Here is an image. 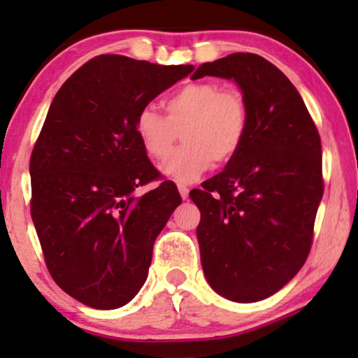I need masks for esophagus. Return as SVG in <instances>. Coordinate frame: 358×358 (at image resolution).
Segmentation results:
<instances>
[{
    "mask_svg": "<svg viewBox=\"0 0 358 358\" xmlns=\"http://www.w3.org/2000/svg\"><path fill=\"white\" fill-rule=\"evenodd\" d=\"M178 192H180V195H182V199H183V200H187V199H188V192H190V190H188L187 185L180 183V185H178Z\"/></svg>",
    "mask_w": 358,
    "mask_h": 358,
    "instance_id": "1",
    "label": "esophagus"
}]
</instances>
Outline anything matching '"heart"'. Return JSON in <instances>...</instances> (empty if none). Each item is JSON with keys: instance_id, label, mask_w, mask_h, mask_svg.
Returning <instances> with one entry per match:
<instances>
[{"instance_id": "1", "label": "heart", "mask_w": 358, "mask_h": 358, "mask_svg": "<svg viewBox=\"0 0 358 358\" xmlns=\"http://www.w3.org/2000/svg\"><path fill=\"white\" fill-rule=\"evenodd\" d=\"M165 109L166 116L155 106L139 109L134 131L155 159H165L182 134L185 145L162 168L175 182H193L213 162L232 159L244 145L249 110L237 89H224L217 82H192L168 97Z\"/></svg>"}]
</instances>
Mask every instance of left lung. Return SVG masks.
<instances>
[{
	"label": "left lung",
	"instance_id": "left-lung-1",
	"mask_svg": "<svg viewBox=\"0 0 358 358\" xmlns=\"http://www.w3.org/2000/svg\"><path fill=\"white\" fill-rule=\"evenodd\" d=\"M234 80L249 110L239 153L190 192L208 285L236 303L269 298L305 264L323 196L322 141L289 79L256 53L205 62L192 79Z\"/></svg>",
	"mask_w": 358,
	"mask_h": 358
}]
</instances>
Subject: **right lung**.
Wrapping results in <instances>:
<instances>
[{
	"label": "right lung",
	"mask_w": 358,
	"mask_h": 358,
	"mask_svg": "<svg viewBox=\"0 0 358 358\" xmlns=\"http://www.w3.org/2000/svg\"><path fill=\"white\" fill-rule=\"evenodd\" d=\"M192 65L99 55L53 97L30 159L31 219L53 281L77 301L116 310L139 293L153 244L182 196L158 178L134 131L138 110Z\"/></svg>",
	"instance_id": "1"
}]
</instances>
